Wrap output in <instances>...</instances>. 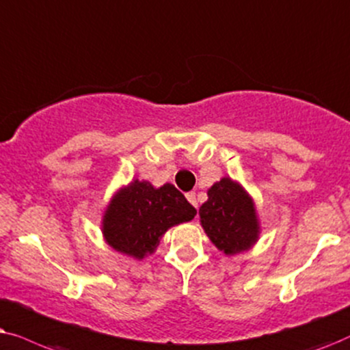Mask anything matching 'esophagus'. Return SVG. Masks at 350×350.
<instances>
[{
    "label": "esophagus",
    "instance_id": "esophagus-1",
    "mask_svg": "<svg viewBox=\"0 0 350 350\" xmlns=\"http://www.w3.org/2000/svg\"><path fill=\"white\" fill-rule=\"evenodd\" d=\"M185 197H187L190 204H193V206L198 209V202H197V195H195V192H189L187 195H185Z\"/></svg>",
    "mask_w": 350,
    "mask_h": 350
}]
</instances>
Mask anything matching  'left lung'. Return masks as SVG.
I'll use <instances>...</instances> for the list:
<instances>
[{
    "mask_svg": "<svg viewBox=\"0 0 350 350\" xmlns=\"http://www.w3.org/2000/svg\"><path fill=\"white\" fill-rule=\"evenodd\" d=\"M200 221L209 240L226 254L251 248L259 235L253 200L240 184L224 178L208 190V202L200 208Z\"/></svg>",
    "mask_w": 350,
    "mask_h": 350,
    "instance_id": "obj_1",
    "label": "left lung"
}]
</instances>
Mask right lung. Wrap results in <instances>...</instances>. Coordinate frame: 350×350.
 I'll use <instances>...</instances> for the list:
<instances>
[{
    "mask_svg": "<svg viewBox=\"0 0 350 350\" xmlns=\"http://www.w3.org/2000/svg\"><path fill=\"white\" fill-rule=\"evenodd\" d=\"M195 214L197 209L172 184L155 189L136 179L110 202L102 232L111 248L142 259L155 251L170 227L192 221Z\"/></svg>",
    "mask_w": 350,
    "mask_h": 350,
    "instance_id": "1",
    "label": "right lung"
}]
</instances>
